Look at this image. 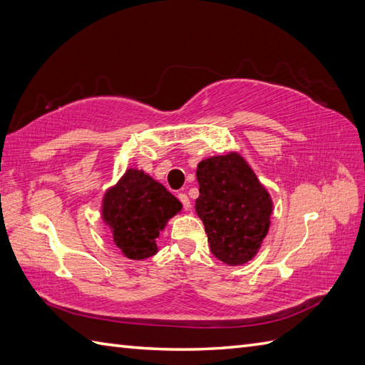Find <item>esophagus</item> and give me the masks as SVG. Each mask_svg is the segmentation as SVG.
<instances>
[{
  "label": "esophagus",
  "mask_w": 365,
  "mask_h": 365,
  "mask_svg": "<svg viewBox=\"0 0 365 365\" xmlns=\"http://www.w3.org/2000/svg\"><path fill=\"white\" fill-rule=\"evenodd\" d=\"M177 197H179V200L182 202V205H183V210H186V211H190V210H191V202H190V197H188V196H186V194H185V192H180V194H179V196H177Z\"/></svg>",
  "instance_id": "esophagus-1"
}]
</instances>
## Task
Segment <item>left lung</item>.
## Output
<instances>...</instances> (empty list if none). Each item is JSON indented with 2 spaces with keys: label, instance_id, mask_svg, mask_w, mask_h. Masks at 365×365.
Segmentation results:
<instances>
[{
  "label": "left lung",
  "instance_id": "8db88e82",
  "mask_svg": "<svg viewBox=\"0 0 365 365\" xmlns=\"http://www.w3.org/2000/svg\"><path fill=\"white\" fill-rule=\"evenodd\" d=\"M196 177V213L211 253L228 266L245 264L269 232L274 207L270 194L238 152L202 160Z\"/></svg>",
  "mask_w": 365,
  "mask_h": 365
}]
</instances>
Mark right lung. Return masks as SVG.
<instances>
[{
  "label": "right lung",
  "mask_w": 365,
  "mask_h": 365,
  "mask_svg": "<svg viewBox=\"0 0 365 365\" xmlns=\"http://www.w3.org/2000/svg\"><path fill=\"white\" fill-rule=\"evenodd\" d=\"M182 203L141 169L129 168L103 199V221L113 242L129 259H146L158 252L157 238Z\"/></svg>",
  "instance_id": "1"
}]
</instances>
